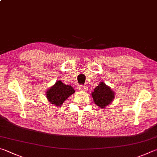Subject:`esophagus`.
Wrapping results in <instances>:
<instances>
[{
  "instance_id": "1",
  "label": "esophagus",
  "mask_w": 157,
  "mask_h": 157,
  "mask_svg": "<svg viewBox=\"0 0 157 157\" xmlns=\"http://www.w3.org/2000/svg\"><path fill=\"white\" fill-rule=\"evenodd\" d=\"M78 89L81 91H87L88 87L86 86H85V85H79Z\"/></svg>"
}]
</instances>
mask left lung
Here are the masks:
<instances>
[{"instance_id":"obj_1","label":"left lung","mask_w":157,"mask_h":157,"mask_svg":"<svg viewBox=\"0 0 157 157\" xmlns=\"http://www.w3.org/2000/svg\"><path fill=\"white\" fill-rule=\"evenodd\" d=\"M92 97L95 103L100 108H104L109 104L115 98V93L109 86L101 82L92 93Z\"/></svg>"}]
</instances>
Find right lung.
Wrapping results in <instances>:
<instances>
[{
    "label": "right lung",
    "mask_w": 157,
    "mask_h": 157,
    "mask_svg": "<svg viewBox=\"0 0 157 157\" xmlns=\"http://www.w3.org/2000/svg\"><path fill=\"white\" fill-rule=\"evenodd\" d=\"M74 93L75 90L72 86L64 84L61 81H57L56 83L47 90L46 95L51 104L59 106Z\"/></svg>",
    "instance_id": "1"
}]
</instances>
